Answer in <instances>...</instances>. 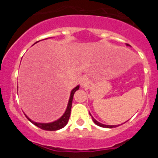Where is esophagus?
Wrapping results in <instances>:
<instances>
[{
    "instance_id": "34e87169",
    "label": "esophagus",
    "mask_w": 158,
    "mask_h": 158,
    "mask_svg": "<svg viewBox=\"0 0 158 158\" xmlns=\"http://www.w3.org/2000/svg\"><path fill=\"white\" fill-rule=\"evenodd\" d=\"M81 85L82 86H86L88 85H89V78L86 77H83L81 80Z\"/></svg>"
}]
</instances>
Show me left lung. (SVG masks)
<instances>
[{
  "label": "left lung",
  "instance_id": "1",
  "mask_svg": "<svg viewBox=\"0 0 158 158\" xmlns=\"http://www.w3.org/2000/svg\"><path fill=\"white\" fill-rule=\"evenodd\" d=\"M127 46H130L129 44H127ZM90 114V113H89ZM90 115H91V114H90ZM92 116V115H91ZM92 119H93V122L95 123L96 124V125H98V126L101 127H105V128H113V127H116L119 126V125H112V126H110V125H104V124H102L100 123H99L98 121H96V119H95L94 118H93V116H92Z\"/></svg>",
  "mask_w": 158,
  "mask_h": 158
}]
</instances>
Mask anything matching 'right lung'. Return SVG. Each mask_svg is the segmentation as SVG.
Segmentation results:
<instances>
[{"instance_id":"1","label":"right lung","mask_w":158,"mask_h":158,"mask_svg":"<svg viewBox=\"0 0 158 158\" xmlns=\"http://www.w3.org/2000/svg\"><path fill=\"white\" fill-rule=\"evenodd\" d=\"M79 89V85H77V87H75L74 89H73L70 93V97H69V103H68V105H67V108L65 110V113L63 114L62 117L60 118H58V120L54 121V122L50 123H35L34 121H31V119L28 118V117L26 115V117L27 118L30 122H31L32 123L38 127L41 128L43 130H45V131H58L59 129H62V127L65 126L69 121V116H70V111H71V107H72V102H73V95H74L75 92L77 90Z\"/></svg>"}]
</instances>
